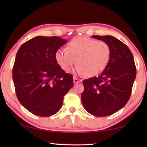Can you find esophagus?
Here are the masks:
<instances>
[{
	"instance_id": "1",
	"label": "esophagus",
	"mask_w": 147,
	"mask_h": 147,
	"mask_svg": "<svg viewBox=\"0 0 147 147\" xmlns=\"http://www.w3.org/2000/svg\"><path fill=\"white\" fill-rule=\"evenodd\" d=\"M73 79H74V83L75 84H78V82H80V80L78 79V78H76V77H74Z\"/></svg>"
}]
</instances>
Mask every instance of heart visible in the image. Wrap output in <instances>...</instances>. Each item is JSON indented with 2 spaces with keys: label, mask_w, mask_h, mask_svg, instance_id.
Listing matches in <instances>:
<instances>
[{
  "label": "heart",
  "mask_w": 147,
  "mask_h": 147,
  "mask_svg": "<svg viewBox=\"0 0 147 147\" xmlns=\"http://www.w3.org/2000/svg\"><path fill=\"white\" fill-rule=\"evenodd\" d=\"M110 54L111 49L106 42L87 37H78L69 41L67 49H58L55 57L63 71H69L76 61L78 65L76 70L79 75L94 76L105 69Z\"/></svg>",
  "instance_id": "heart-1"
}]
</instances>
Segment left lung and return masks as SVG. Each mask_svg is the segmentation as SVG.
Wrapping results in <instances>:
<instances>
[{
    "mask_svg": "<svg viewBox=\"0 0 147 147\" xmlns=\"http://www.w3.org/2000/svg\"><path fill=\"white\" fill-rule=\"evenodd\" d=\"M92 37L106 42L111 54L100 76L84 80L81 100L86 111L102 117L113 114L126 105L131 94L136 70L132 52L124 43L111 35Z\"/></svg>",
    "mask_w": 147,
    "mask_h": 147,
    "instance_id": "1",
    "label": "left lung"
}]
</instances>
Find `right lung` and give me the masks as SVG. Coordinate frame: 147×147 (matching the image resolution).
<instances>
[{
    "instance_id": "right-lung-1",
    "label": "right lung",
    "mask_w": 147,
    "mask_h": 147,
    "mask_svg": "<svg viewBox=\"0 0 147 147\" xmlns=\"http://www.w3.org/2000/svg\"><path fill=\"white\" fill-rule=\"evenodd\" d=\"M68 41L57 36H37L18 50L13 69L17 98L31 113L50 116L61 109L73 87V77L58 65L55 54Z\"/></svg>"
}]
</instances>
